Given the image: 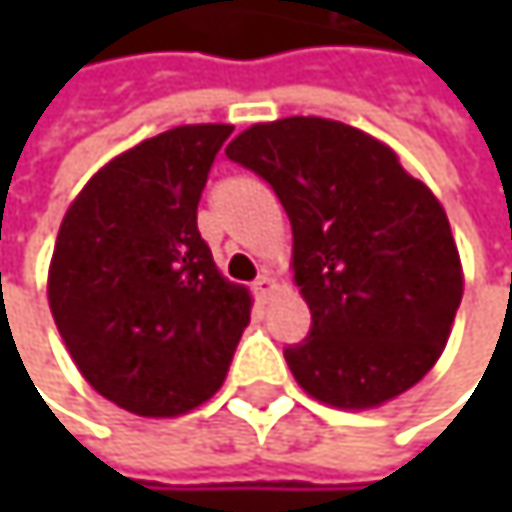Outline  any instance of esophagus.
Returning <instances> with one entry per match:
<instances>
[{"label":"esophagus","instance_id":"obj_1","mask_svg":"<svg viewBox=\"0 0 512 512\" xmlns=\"http://www.w3.org/2000/svg\"><path fill=\"white\" fill-rule=\"evenodd\" d=\"M278 290V284H275V278L269 275V272H263V275H257V281H255V296L260 299V302H266L272 293Z\"/></svg>","mask_w":512,"mask_h":512}]
</instances>
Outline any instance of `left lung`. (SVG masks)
<instances>
[{
	"mask_svg": "<svg viewBox=\"0 0 512 512\" xmlns=\"http://www.w3.org/2000/svg\"><path fill=\"white\" fill-rule=\"evenodd\" d=\"M225 154L272 183L293 228L311 335L284 358L305 394L376 409L439 361L462 299L451 222L385 142L341 121L252 124Z\"/></svg>",
	"mask_w": 512,
	"mask_h": 512,
	"instance_id": "obj_1",
	"label": "left lung"
}]
</instances>
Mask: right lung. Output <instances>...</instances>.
<instances>
[{
	"label": "right lung",
	"instance_id": "obj_1",
	"mask_svg": "<svg viewBox=\"0 0 512 512\" xmlns=\"http://www.w3.org/2000/svg\"><path fill=\"white\" fill-rule=\"evenodd\" d=\"M231 124H183L109 159L70 201L47 299L85 382L139 418H177L225 382L252 320L198 234L207 171Z\"/></svg>",
	"mask_w": 512,
	"mask_h": 512
}]
</instances>
